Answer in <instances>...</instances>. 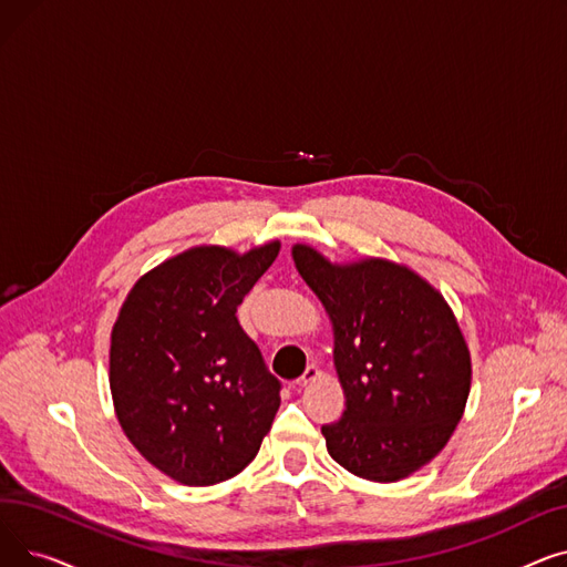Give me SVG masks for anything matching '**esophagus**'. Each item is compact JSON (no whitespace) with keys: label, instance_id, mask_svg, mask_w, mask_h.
<instances>
[{"label":"esophagus","instance_id":"esophagus-1","mask_svg":"<svg viewBox=\"0 0 567 567\" xmlns=\"http://www.w3.org/2000/svg\"><path fill=\"white\" fill-rule=\"evenodd\" d=\"M317 377H319V370H317V365H310V368L303 372V377H301L299 381H296V383H299L301 389H306V385H310V383H312Z\"/></svg>","mask_w":567,"mask_h":567}]
</instances>
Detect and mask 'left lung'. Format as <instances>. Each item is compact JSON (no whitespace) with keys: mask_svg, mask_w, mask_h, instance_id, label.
<instances>
[{"mask_svg":"<svg viewBox=\"0 0 567 567\" xmlns=\"http://www.w3.org/2000/svg\"><path fill=\"white\" fill-rule=\"evenodd\" d=\"M296 271L333 326L344 413L323 425L329 455L372 483H398L451 441L471 391V353L443 293L385 257L331 261L293 244Z\"/></svg>","mask_w":567,"mask_h":567,"instance_id":"left-lung-1","label":"left lung"}]
</instances>
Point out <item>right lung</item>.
<instances>
[{
	"mask_svg": "<svg viewBox=\"0 0 567 567\" xmlns=\"http://www.w3.org/2000/svg\"><path fill=\"white\" fill-rule=\"evenodd\" d=\"M280 241L246 252L195 246L146 271L110 336V393L135 451L167 478L208 487L259 453L280 381L236 308L276 261Z\"/></svg>",
	"mask_w": 567,
	"mask_h": 567,
	"instance_id": "right-lung-1",
	"label": "right lung"
}]
</instances>
